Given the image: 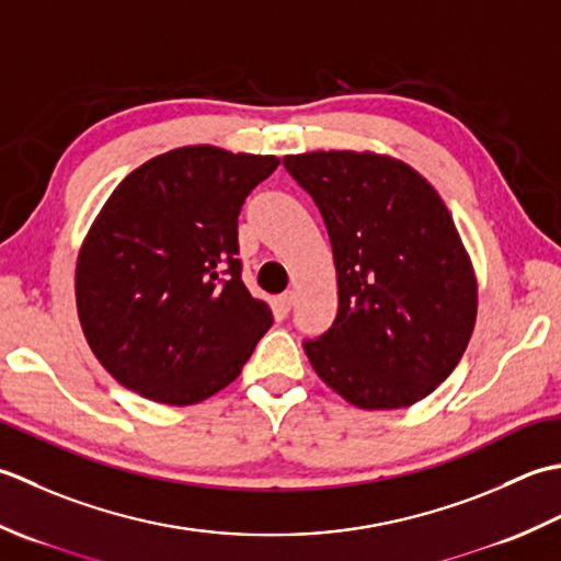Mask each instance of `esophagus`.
<instances>
[{"mask_svg":"<svg viewBox=\"0 0 561 561\" xmlns=\"http://www.w3.org/2000/svg\"><path fill=\"white\" fill-rule=\"evenodd\" d=\"M276 305H278V310H280L283 314H288V312H290V307H293V293H283V295H278V297H276Z\"/></svg>","mask_w":561,"mask_h":561,"instance_id":"obj_1","label":"esophagus"}]
</instances>
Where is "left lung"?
<instances>
[{"label":"left lung","instance_id":"left-lung-1","mask_svg":"<svg viewBox=\"0 0 561 561\" xmlns=\"http://www.w3.org/2000/svg\"><path fill=\"white\" fill-rule=\"evenodd\" d=\"M317 203L334 254L339 312L305 341L314 373L368 411L421 402L477 322V276L453 215L414 167L370 150L283 157Z\"/></svg>","mask_w":561,"mask_h":561}]
</instances>
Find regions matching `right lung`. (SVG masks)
Listing matches in <instances>:
<instances>
[{
  "label": "right lung",
  "mask_w": 561,
  "mask_h": 561,
  "mask_svg": "<svg viewBox=\"0 0 561 561\" xmlns=\"http://www.w3.org/2000/svg\"><path fill=\"white\" fill-rule=\"evenodd\" d=\"M280 164L273 154L186 145L113 188L77 254L84 339L113 380L188 407L237 380L273 324L239 276L237 217Z\"/></svg>",
  "instance_id": "obj_1"
}]
</instances>
